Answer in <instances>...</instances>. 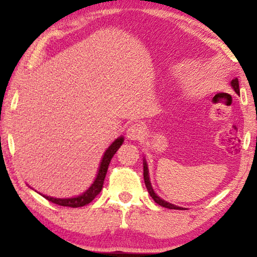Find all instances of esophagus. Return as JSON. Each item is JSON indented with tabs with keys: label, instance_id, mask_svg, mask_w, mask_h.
Listing matches in <instances>:
<instances>
[{
	"label": "esophagus",
	"instance_id": "1",
	"mask_svg": "<svg viewBox=\"0 0 257 257\" xmlns=\"http://www.w3.org/2000/svg\"><path fill=\"white\" fill-rule=\"evenodd\" d=\"M146 134L145 125L142 123H133L127 130V137L132 141H136V139L142 138Z\"/></svg>",
	"mask_w": 257,
	"mask_h": 257
}]
</instances>
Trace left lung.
<instances>
[{
  "instance_id": "8db88e82",
  "label": "left lung",
  "mask_w": 257,
  "mask_h": 257,
  "mask_svg": "<svg viewBox=\"0 0 257 257\" xmlns=\"http://www.w3.org/2000/svg\"><path fill=\"white\" fill-rule=\"evenodd\" d=\"M231 86L232 88L234 89V92L237 94H239V82L237 78H234L233 80H231ZM143 165H144V180H145V186L147 190H149L150 193V196L154 199L155 203H158L159 205L163 206L165 208H171V210H185L184 207H180V206H177V205H173L171 203H168L165 202L164 199H162L161 197H159L158 195L155 194V191L152 188V185H151V181H150V175H149V167H147V162L144 158V162H143Z\"/></svg>"
}]
</instances>
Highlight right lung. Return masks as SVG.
<instances>
[{
    "label": "right lung",
    "mask_w": 257,
    "mask_h": 257,
    "mask_svg": "<svg viewBox=\"0 0 257 257\" xmlns=\"http://www.w3.org/2000/svg\"><path fill=\"white\" fill-rule=\"evenodd\" d=\"M123 141H124L123 137L121 136L119 138H116L115 141L108 146V149L105 151V153L103 155L101 164H99V169H98L96 178H95L92 186H90L85 193H82L81 195H79V196L71 197V198H55L51 196H45V195H43V197L46 198L47 201H50L52 203L58 204V205H61V206H67V207H81V206L87 205V204H89L99 193H101V190L103 188L104 179H105V176L107 172L108 164H110L113 155L116 153V151L119 150V147L122 145Z\"/></svg>",
    "instance_id": "1"
}]
</instances>
